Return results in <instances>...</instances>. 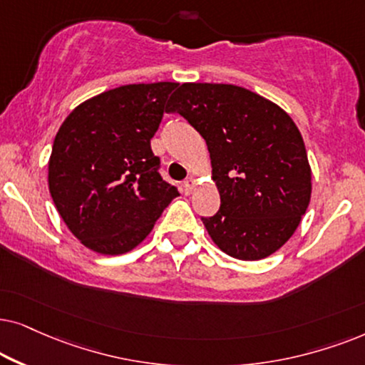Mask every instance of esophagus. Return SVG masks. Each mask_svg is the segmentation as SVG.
Masks as SVG:
<instances>
[{
  "label": "esophagus",
  "mask_w": 365,
  "mask_h": 365,
  "mask_svg": "<svg viewBox=\"0 0 365 365\" xmlns=\"http://www.w3.org/2000/svg\"><path fill=\"white\" fill-rule=\"evenodd\" d=\"M195 185H197L195 177H188L185 182H183V190H185L187 195H190V193L193 192V188H195Z\"/></svg>",
  "instance_id": "esophagus-1"
}]
</instances>
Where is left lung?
I'll return each instance as SVG.
<instances>
[{
  "instance_id": "8db88e82",
  "label": "left lung",
  "mask_w": 365,
  "mask_h": 365,
  "mask_svg": "<svg viewBox=\"0 0 365 365\" xmlns=\"http://www.w3.org/2000/svg\"><path fill=\"white\" fill-rule=\"evenodd\" d=\"M168 111L207 142L220 210L202 217L227 255L260 260L297 230L312 193L302 135L274 101L235 85L183 83Z\"/></svg>"
}]
</instances>
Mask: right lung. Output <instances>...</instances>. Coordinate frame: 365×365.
Masks as SVG:
<instances>
[{"instance_id":"1","label":"right lung","mask_w":365,"mask_h":365,"mask_svg":"<svg viewBox=\"0 0 365 365\" xmlns=\"http://www.w3.org/2000/svg\"><path fill=\"white\" fill-rule=\"evenodd\" d=\"M178 83L125 85L78 105L58 130L48 187L86 249L121 255L147 239L177 187L160 177L150 140Z\"/></svg>"}]
</instances>
